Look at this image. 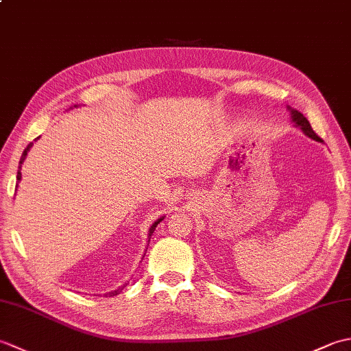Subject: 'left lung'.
<instances>
[{
	"label": "left lung",
	"mask_w": 351,
	"mask_h": 351,
	"mask_svg": "<svg viewBox=\"0 0 351 351\" xmlns=\"http://www.w3.org/2000/svg\"><path fill=\"white\" fill-rule=\"evenodd\" d=\"M287 108H288L289 114H291V122L294 123L295 128H300V130L303 131L304 136H308L309 138L315 140V141H322V138H319V137L317 136V134L314 132V130H312V126H311V123L308 122V119L304 117L299 110L291 108L289 106H287Z\"/></svg>",
	"instance_id": "8db88e82"
}]
</instances>
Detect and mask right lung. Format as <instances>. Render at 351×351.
<instances>
[{"mask_svg": "<svg viewBox=\"0 0 351 351\" xmlns=\"http://www.w3.org/2000/svg\"><path fill=\"white\" fill-rule=\"evenodd\" d=\"M73 107H77V106H73ZM37 140V138H36ZM33 146V143H29L27 147H25V151L22 152V156H21V161H19V170H18V175H16V181L19 182L21 181V167H22V164H24V161H25V158H27V154H28V151H29V147ZM16 189H18V184H16ZM161 220H164V215L162 217H160V219H156L154 223H152V226L149 228V232H147V244H149V241H151V235L154 234V230H155V228H156V225H158V223L161 221ZM125 285L126 283H123L122 287H119L117 289H114V291H110V293H107L106 295H110V297H113V295H117V294H121L122 293V289L125 288Z\"/></svg>", "mask_w": 351, "mask_h": 351, "instance_id": "obj_1", "label": "right lung"}]
</instances>
